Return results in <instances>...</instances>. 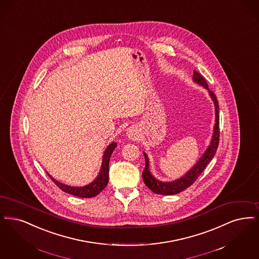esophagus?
Returning a JSON list of instances; mask_svg holds the SVG:
<instances>
[{
	"mask_svg": "<svg viewBox=\"0 0 259 259\" xmlns=\"http://www.w3.org/2000/svg\"><path fill=\"white\" fill-rule=\"evenodd\" d=\"M127 135H128V137L131 138V139H136L137 138V133H136V130L135 128H130L128 131H127Z\"/></svg>",
	"mask_w": 259,
	"mask_h": 259,
	"instance_id": "obj_1",
	"label": "esophagus"
}]
</instances>
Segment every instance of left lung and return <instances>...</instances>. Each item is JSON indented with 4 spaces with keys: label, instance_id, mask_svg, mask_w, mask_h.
Listing matches in <instances>:
<instances>
[{
    "label": "left lung",
    "instance_id": "obj_1",
    "mask_svg": "<svg viewBox=\"0 0 259 259\" xmlns=\"http://www.w3.org/2000/svg\"><path fill=\"white\" fill-rule=\"evenodd\" d=\"M192 79H193V81L202 85L204 88H206L207 90L209 91V94L214 101V108H215V124L214 126L213 138H212L210 146L208 147V149L204 153L202 158L198 160V162L185 176H183L178 180L173 181V182L163 183V182H159L157 179H155L149 171V160H148L146 154L144 153L146 165L142 172L143 181L147 187L157 194L172 195V194L179 193L181 191H184L185 189H187L188 187H190L196 181L198 176L202 173L203 170L206 168V166L212 160V158H214V154H215L217 149L219 146V142H220V112H219V102L217 100V97H215L214 92L209 89L206 80L198 71H196V70L193 71Z\"/></svg>",
    "mask_w": 259,
    "mask_h": 259
}]
</instances>
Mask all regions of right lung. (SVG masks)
I'll list each match as a JSON object with an SVG mask.
<instances>
[{
  "label": "right lung",
  "instance_id": "add662e5",
  "mask_svg": "<svg viewBox=\"0 0 259 259\" xmlns=\"http://www.w3.org/2000/svg\"><path fill=\"white\" fill-rule=\"evenodd\" d=\"M117 146L116 142H113L109 146L107 147V149L104 152L103 155V159H102V164H101V171L99 176L97 177V179L93 181L90 185L85 186V187H70V186H67L65 184H62L60 182L53 179L48 173V176L51 178V180L55 183L57 187L59 189H61L62 191L78 196V197H82V198H91L94 197L96 195H98L102 190L105 189V187L107 186L108 183V175H109V159L111 157L113 151L115 150V148Z\"/></svg>",
  "mask_w": 259,
  "mask_h": 259
}]
</instances>
